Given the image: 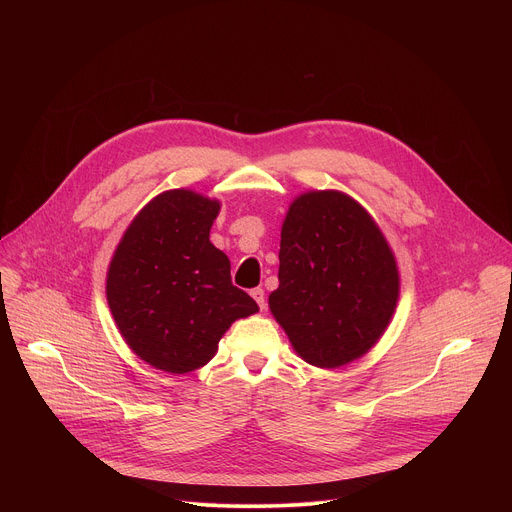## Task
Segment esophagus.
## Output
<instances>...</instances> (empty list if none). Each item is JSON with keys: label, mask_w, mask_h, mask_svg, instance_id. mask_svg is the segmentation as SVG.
Here are the masks:
<instances>
[{"label": "esophagus", "mask_w": 512, "mask_h": 512, "mask_svg": "<svg viewBox=\"0 0 512 512\" xmlns=\"http://www.w3.org/2000/svg\"><path fill=\"white\" fill-rule=\"evenodd\" d=\"M251 298L257 302V306H259L261 310H265V308H267V302H265V291H263L261 287L251 289Z\"/></svg>", "instance_id": "esophagus-1"}]
</instances>
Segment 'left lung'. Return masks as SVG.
<instances>
[{
  "label": "left lung",
  "instance_id": "left-lung-1",
  "mask_svg": "<svg viewBox=\"0 0 512 512\" xmlns=\"http://www.w3.org/2000/svg\"><path fill=\"white\" fill-rule=\"evenodd\" d=\"M269 310L296 354L340 369L389 328L401 277L375 218L340 190H308L289 204Z\"/></svg>",
  "mask_w": 512,
  "mask_h": 512
}]
</instances>
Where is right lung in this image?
<instances>
[{
  "mask_svg": "<svg viewBox=\"0 0 512 512\" xmlns=\"http://www.w3.org/2000/svg\"><path fill=\"white\" fill-rule=\"evenodd\" d=\"M221 202L190 188L154 196L125 229L107 269V304L125 344L150 367L184 375L216 354L259 306L210 243Z\"/></svg>",
  "mask_w": 512,
  "mask_h": 512,
  "instance_id": "obj_1",
  "label": "right lung"
}]
</instances>
